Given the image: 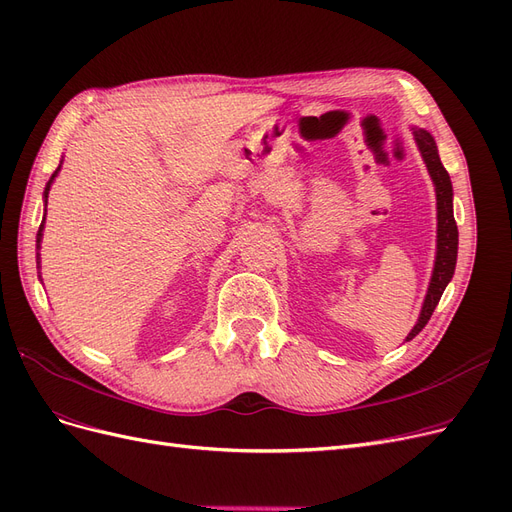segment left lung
<instances>
[{
    "label": "left lung",
    "mask_w": 512,
    "mask_h": 512,
    "mask_svg": "<svg viewBox=\"0 0 512 512\" xmlns=\"http://www.w3.org/2000/svg\"><path fill=\"white\" fill-rule=\"evenodd\" d=\"M416 146L422 154V161H425L431 180L435 184V196H437V253H435V265H433V276L429 282V291L425 297V303H422L418 322L414 328L408 332L406 341H412L418 332L427 326L431 320L433 311L446 291L448 282L454 276L456 270V257H458V228H456V219H454V205H452V182L446 167L441 165L437 144L433 136L425 129H412Z\"/></svg>",
    "instance_id": "1"
}]
</instances>
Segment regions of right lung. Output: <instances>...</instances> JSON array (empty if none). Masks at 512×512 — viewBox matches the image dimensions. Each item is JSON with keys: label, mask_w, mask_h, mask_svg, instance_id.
Segmentation results:
<instances>
[{"label": "right lung", "mask_w": 512, "mask_h": 512, "mask_svg": "<svg viewBox=\"0 0 512 512\" xmlns=\"http://www.w3.org/2000/svg\"><path fill=\"white\" fill-rule=\"evenodd\" d=\"M58 171H60V165H58V169L52 173V177H50V182L46 184V190H43V203L48 205V194H50V186H52V182H54V177L58 175ZM43 224H46V215H43V221H41V226H39V232H37V249H39V244H41V232H43ZM37 257H39V253H37ZM39 263V261H37Z\"/></svg>", "instance_id": "1"}]
</instances>
